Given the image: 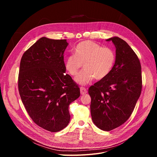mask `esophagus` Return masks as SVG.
<instances>
[{
	"label": "esophagus",
	"mask_w": 157,
	"mask_h": 157,
	"mask_svg": "<svg viewBox=\"0 0 157 157\" xmlns=\"http://www.w3.org/2000/svg\"><path fill=\"white\" fill-rule=\"evenodd\" d=\"M80 92H81V94L83 95V94H86L87 91V89L85 87H80Z\"/></svg>",
	"instance_id": "obj_1"
}]
</instances>
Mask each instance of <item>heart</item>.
Segmentation results:
<instances>
[{
	"label": "heart",
	"instance_id": "b5f03b06",
	"mask_svg": "<svg viewBox=\"0 0 157 157\" xmlns=\"http://www.w3.org/2000/svg\"><path fill=\"white\" fill-rule=\"evenodd\" d=\"M116 58V53L112 48L86 40L77 44L74 55L66 58L64 64L67 71L73 76L78 75L83 64L84 70L76 80L85 85L94 78L100 80L106 78L113 70Z\"/></svg>",
	"mask_w": 157,
	"mask_h": 157
}]
</instances>
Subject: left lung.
Returning a JSON list of instances; mask_svg holds the SVG:
<instances>
[{
	"mask_svg": "<svg viewBox=\"0 0 157 157\" xmlns=\"http://www.w3.org/2000/svg\"><path fill=\"white\" fill-rule=\"evenodd\" d=\"M116 58L110 74L89 87L91 114L94 124L110 131L124 124L130 117L142 87L140 60L122 39L114 36Z\"/></svg>",
	"mask_w": 157,
	"mask_h": 157,
	"instance_id": "left-lung-1",
	"label": "left lung"
}]
</instances>
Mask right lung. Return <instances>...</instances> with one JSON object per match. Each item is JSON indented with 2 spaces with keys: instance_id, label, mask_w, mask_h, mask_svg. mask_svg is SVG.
<instances>
[{
  "instance_id": "obj_1",
  "label": "right lung",
  "mask_w": 157,
  "mask_h": 157,
  "mask_svg": "<svg viewBox=\"0 0 157 157\" xmlns=\"http://www.w3.org/2000/svg\"><path fill=\"white\" fill-rule=\"evenodd\" d=\"M66 40L40 38L23 55L18 78L19 94L32 121L52 132L70 121V104L80 96V89L65 74Z\"/></svg>"
}]
</instances>
